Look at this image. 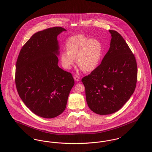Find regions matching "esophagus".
I'll return each instance as SVG.
<instances>
[{
  "label": "esophagus",
  "mask_w": 152,
  "mask_h": 152,
  "mask_svg": "<svg viewBox=\"0 0 152 152\" xmlns=\"http://www.w3.org/2000/svg\"><path fill=\"white\" fill-rule=\"evenodd\" d=\"M74 79L75 80V81H78L80 80V77L79 76H77V75H75L74 76Z\"/></svg>",
  "instance_id": "34e87169"
}]
</instances>
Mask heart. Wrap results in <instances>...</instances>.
<instances>
[{
    "instance_id": "obj_1",
    "label": "heart",
    "mask_w": 152,
    "mask_h": 152,
    "mask_svg": "<svg viewBox=\"0 0 152 152\" xmlns=\"http://www.w3.org/2000/svg\"><path fill=\"white\" fill-rule=\"evenodd\" d=\"M67 51L60 55L61 65L65 69H70L77 59V64L84 72L94 71L101 60L102 47L100 42L82 34L73 36L66 44Z\"/></svg>"
}]
</instances>
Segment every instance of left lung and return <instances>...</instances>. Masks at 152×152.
<instances>
[{"label":"left lung","mask_w":152,"mask_h":152,"mask_svg":"<svg viewBox=\"0 0 152 152\" xmlns=\"http://www.w3.org/2000/svg\"><path fill=\"white\" fill-rule=\"evenodd\" d=\"M110 48L101 64L81 81L89 108L106 115L120 110L133 94L137 80L135 57L121 35L114 30Z\"/></svg>","instance_id":"8db88e82"}]
</instances>
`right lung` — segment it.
<instances>
[{
    "instance_id": "1",
    "label": "right lung",
    "mask_w": 152,
    "mask_h": 152,
    "mask_svg": "<svg viewBox=\"0 0 152 152\" xmlns=\"http://www.w3.org/2000/svg\"><path fill=\"white\" fill-rule=\"evenodd\" d=\"M64 28H49L34 34L16 61L15 84L25 105L36 115L52 118L65 110L75 84L72 75L58 66V35Z\"/></svg>"
}]
</instances>
